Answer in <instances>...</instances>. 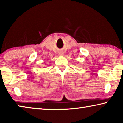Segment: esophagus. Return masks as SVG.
Returning a JSON list of instances; mask_svg holds the SVG:
<instances>
[{"label":"esophagus","mask_w":123,"mask_h":123,"mask_svg":"<svg viewBox=\"0 0 123 123\" xmlns=\"http://www.w3.org/2000/svg\"><path fill=\"white\" fill-rule=\"evenodd\" d=\"M59 55H63L64 54L63 53H62V52H59Z\"/></svg>","instance_id":"34e87169"}]
</instances>
